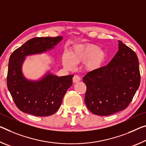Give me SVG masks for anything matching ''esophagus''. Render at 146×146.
<instances>
[{
    "instance_id": "esophagus-1",
    "label": "esophagus",
    "mask_w": 146,
    "mask_h": 146,
    "mask_svg": "<svg viewBox=\"0 0 146 146\" xmlns=\"http://www.w3.org/2000/svg\"><path fill=\"white\" fill-rule=\"evenodd\" d=\"M80 78L78 77V75H75L74 76V77H73V82H74V83H75V82H78V81H80Z\"/></svg>"
}]
</instances>
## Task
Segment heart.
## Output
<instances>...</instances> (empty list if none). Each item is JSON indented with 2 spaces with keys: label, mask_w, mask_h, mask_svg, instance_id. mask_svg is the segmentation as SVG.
Here are the masks:
<instances>
[{
  "label": "heart",
  "mask_w": 146,
  "mask_h": 146,
  "mask_svg": "<svg viewBox=\"0 0 146 146\" xmlns=\"http://www.w3.org/2000/svg\"><path fill=\"white\" fill-rule=\"evenodd\" d=\"M108 54L105 50L94 44L76 46L62 58L65 68L72 69L76 64L85 63V68L89 71L97 70L105 63Z\"/></svg>",
  "instance_id": "obj_1"
}]
</instances>
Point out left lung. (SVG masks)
<instances>
[{
    "mask_svg": "<svg viewBox=\"0 0 146 146\" xmlns=\"http://www.w3.org/2000/svg\"><path fill=\"white\" fill-rule=\"evenodd\" d=\"M118 51L107 66L83 77L85 103L94 114L106 116L125 109L139 88L138 57L122 41H118Z\"/></svg>",
    "mask_w": 146,
    "mask_h": 146,
    "instance_id": "left-lung-1",
    "label": "left lung"
}]
</instances>
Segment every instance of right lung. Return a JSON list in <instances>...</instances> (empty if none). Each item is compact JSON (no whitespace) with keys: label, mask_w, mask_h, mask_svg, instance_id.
I'll use <instances>...</instances> for the list:
<instances>
[{"label":"right lung","mask_w":146,"mask_h":146,"mask_svg":"<svg viewBox=\"0 0 146 146\" xmlns=\"http://www.w3.org/2000/svg\"><path fill=\"white\" fill-rule=\"evenodd\" d=\"M62 39V36L32 38L11 54L7 86L16 106L24 113L40 117L54 114L72 85L73 75L58 77L47 71L39 79L31 80L23 73V64L27 56L54 49Z\"/></svg>","instance_id":"add662e5"}]
</instances>
